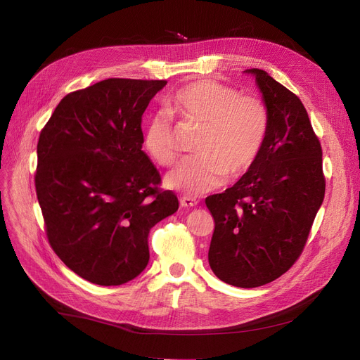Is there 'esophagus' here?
<instances>
[{
    "label": "esophagus",
    "instance_id": "1",
    "mask_svg": "<svg viewBox=\"0 0 360 360\" xmlns=\"http://www.w3.org/2000/svg\"><path fill=\"white\" fill-rule=\"evenodd\" d=\"M179 202H181L182 207H195L197 205V200L193 198V197H188V195L181 197Z\"/></svg>",
    "mask_w": 360,
    "mask_h": 360
}]
</instances>
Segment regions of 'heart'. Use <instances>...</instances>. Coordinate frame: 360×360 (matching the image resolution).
Wrapping results in <instances>:
<instances>
[{"label":"heart","instance_id":"b5f03b06","mask_svg":"<svg viewBox=\"0 0 360 360\" xmlns=\"http://www.w3.org/2000/svg\"><path fill=\"white\" fill-rule=\"evenodd\" d=\"M185 124L201 127L197 158L182 160L166 176V186L186 195L213 191L226 178L250 172L269 136V108L254 94L213 80H197L176 90L167 105ZM148 155L162 166L178 159L176 128L172 117L160 110L144 128Z\"/></svg>","mask_w":360,"mask_h":360}]
</instances>
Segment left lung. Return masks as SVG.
<instances>
[{
  "instance_id": "left-lung-1",
  "label": "left lung",
  "mask_w": 360,
  "mask_h": 360,
  "mask_svg": "<svg viewBox=\"0 0 360 360\" xmlns=\"http://www.w3.org/2000/svg\"><path fill=\"white\" fill-rule=\"evenodd\" d=\"M269 136L250 172L205 198L214 219L213 273L236 288H258L285 274L300 257L326 194L323 148L300 99L259 68Z\"/></svg>"
}]
</instances>
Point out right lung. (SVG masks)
I'll use <instances>...</instances> for the list:
<instances>
[{
    "mask_svg": "<svg viewBox=\"0 0 360 360\" xmlns=\"http://www.w3.org/2000/svg\"><path fill=\"white\" fill-rule=\"evenodd\" d=\"M166 83L108 79L71 91L41 131L34 186L49 245L94 285L137 277L150 229L179 207L141 150L143 113Z\"/></svg>",
    "mask_w": 360,
    "mask_h": 360,
    "instance_id": "add662e5",
    "label": "right lung"
}]
</instances>
